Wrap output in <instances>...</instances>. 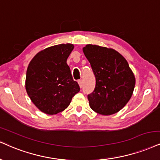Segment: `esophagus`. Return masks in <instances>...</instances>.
<instances>
[{"mask_svg":"<svg viewBox=\"0 0 160 160\" xmlns=\"http://www.w3.org/2000/svg\"><path fill=\"white\" fill-rule=\"evenodd\" d=\"M78 84H79V87L81 88H82V86H83V81H82V79H80V80H78Z\"/></svg>","mask_w":160,"mask_h":160,"instance_id":"34e87169","label":"esophagus"}]
</instances>
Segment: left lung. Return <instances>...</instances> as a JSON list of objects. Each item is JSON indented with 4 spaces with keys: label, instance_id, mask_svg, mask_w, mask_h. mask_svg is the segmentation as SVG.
I'll list each match as a JSON object with an SVG mask.
<instances>
[{
    "label": "left lung",
    "instance_id": "obj_1",
    "mask_svg": "<svg viewBox=\"0 0 160 160\" xmlns=\"http://www.w3.org/2000/svg\"><path fill=\"white\" fill-rule=\"evenodd\" d=\"M96 77L95 89L88 96L91 109L104 116L122 110L131 98L135 76L126 59L111 48L88 44L83 48Z\"/></svg>",
    "mask_w": 160,
    "mask_h": 160
}]
</instances>
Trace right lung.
<instances>
[{
	"instance_id": "obj_1",
	"label": "right lung",
	"mask_w": 160,
	"mask_h": 160,
	"mask_svg": "<svg viewBox=\"0 0 160 160\" xmlns=\"http://www.w3.org/2000/svg\"><path fill=\"white\" fill-rule=\"evenodd\" d=\"M73 44L50 47L37 53L29 62L25 87L33 104L43 113L53 115L68 107L72 98L79 92L67 59Z\"/></svg>"
}]
</instances>
